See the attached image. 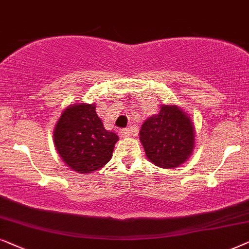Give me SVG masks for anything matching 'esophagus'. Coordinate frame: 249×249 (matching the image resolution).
<instances>
[{
	"instance_id": "esophagus-1",
	"label": "esophagus",
	"mask_w": 249,
	"mask_h": 249,
	"mask_svg": "<svg viewBox=\"0 0 249 249\" xmlns=\"http://www.w3.org/2000/svg\"><path fill=\"white\" fill-rule=\"evenodd\" d=\"M119 134H121L123 138H128V137H130V134H131V131L128 130V128H125V130L119 131Z\"/></svg>"
}]
</instances>
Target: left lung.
Here are the masks:
<instances>
[{"instance_id": "8db88e82", "label": "left lung", "mask_w": 249, "mask_h": 249, "mask_svg": "<svg viewBox=\"0 0 249 249\" xmlns=\"http://www.w3.org/2000/svg\"><path fill=\"white\" fill-rule=\"evenodd\" d=\"M140 130L145 156L161 168H175L188 160L195 149V126L190 116L177 105H160Z\"/></svg>"}]
</instances>
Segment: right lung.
Returning <instances> with one entry per match:
<instances>
[{
	"instance_id": "obj_1",
	"label": "right lung",
	"mask_w": 249,
	"mask_h": 249,
	"mask_svg": "<svg viewBox=\"0 0 249 249\" xmlns=\"http://www.w3.org/2000/svg\"><path fill=\"white\" fill-rule=\"evenodd\" d=\"M119 140L104 127L95 104H75L64 109L53 131L55 150L71 171L90 174L111 159Z\"/></svg>"
}]
</instances>
